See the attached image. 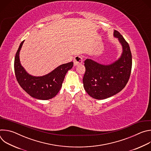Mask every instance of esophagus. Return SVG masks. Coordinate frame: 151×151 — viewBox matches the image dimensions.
Returning a JSON list of instances; mask_svg holds the SVG:
<instances>
[{"mask_svg":"<svg viewBox=\"0 0 151 151\" xmlns=\"http://www.w3.org/2000/svg\"><path fill=\"white\" fill-rule=\"evenodd\" d=\"M82 61H83V58H82V56H81V55H76L75 57L74 60H73V63H74L75 66L78 65V64L82 63Z\"/></svg>","mask_w":151,"mask_h":151,"instance_id":"1","label":"esophagus"}]
</instances>
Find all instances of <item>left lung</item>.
Returning a JSON list of instances; mask_svg holds the SVG:
<instances>
[{
  "label": "left lung",
  "mask_w": 151,
  "mask_h": 151,
  "mask_svg": "<svg viewBox=\"0 0 151 151\" xmlns=\"http://www.w3.org/2000/svg\"><path fill=\"white\" fill-rule=\"evenodd\" d=\"M114 36L118 38L122 47V54L118 60L108 65L91 59L84 61L83 87L96 99H105L118 93L125 87L130 76L132 55L130 47L119 32L114 30Z\"/></svg>",
  "instance_id": "8db88e82"
}]
</instances>
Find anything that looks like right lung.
<instances>
[{"label": "right lung", "mask_w": 151, "mask_h": 151, "mask_svg": "<svg viewBox=\"0 0 151 151\" xmlns=\"http://www.w3.org/2000/svg\"><path fill=\"white\" fill-rule=\"evenodd\" d=\"M24 41L20 44L15 57L14 70L17 80L21 87L31 97L39 100L51 99L59 92L64 77L72 68L73 63L63 64L44 76H32L26 71L19 61V52Z\"/></svg>", "instance_id": "add662e5"}]
</instances>
